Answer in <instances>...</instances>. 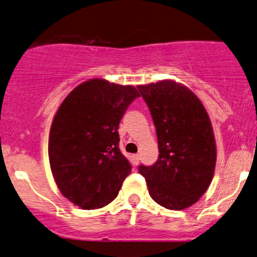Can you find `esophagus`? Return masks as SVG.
I'll use <instances>...</instances> for the list:
<instances>
[{
    "label": "esophagus",
    "mask_w": 257,
    "mask_h": 257,
    "mask_svg": "<svg viewBox=\"0 0 257 257\" xmlns=\"http://www.w3.org/2000/svg\"><path fill=\"white\" fill-rule=\"evenodd\" d=\"M133 162H134L135 166H138L139 162H140V156H139V155H134V156H133Z\"/></svg>",
    "instance_id": "34e87169"
}]
</instances>
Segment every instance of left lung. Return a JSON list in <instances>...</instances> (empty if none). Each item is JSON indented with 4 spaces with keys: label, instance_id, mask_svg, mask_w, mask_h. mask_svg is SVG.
<instances>
[{
    "label": "left lung",
    "instance_id": "obj_1",
    "mask_svg": "<svg viewBox=\"0 0 257 257\" xmlns=\"http://www.w3.org/2000/svg\"><path fill=\"white\" fill-rule=\"evenodd\" d=\"M156 126L158 159L139 167L150 196L170 210H182L208 190L216 164L210 118L192 90L166 79L138 85Z\"/></svg>",
    "mask_w": 257,
    "mask_h": 257
}]
</instances>
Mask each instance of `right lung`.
Instances as JSON below:
<instances>
[{"mask_svg": "<svg viewBox=\"0 0 257 257\" xmlns=\"http://www.w3.org/2000/svg\"><path fill=\"white\" fill-rule=\"evenodd\" d=\"M139 96L133 85L94 78L61 102L49 134V163L60 192L79 208L107 205L131 174L118 147V125Z\"/></svg>", "mask_w": 257, "mask_h": 257, "instance_id": "obj_1", "label": "right lung"}]
</instances>
